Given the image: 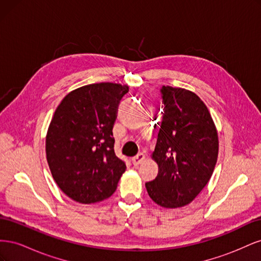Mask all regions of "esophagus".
Wrapping results in <instances>:
<instances>
[{
    "mask_svg": "<svg viewBox=\"0 0 261 261\" xmlns=\"http://www.w3.org/2000/svg\"><path fill=\"white\" fill-rule=\"evenodd\" d=\"M144 160H145V154L144 153H138L136 156L133 158L132 163L135 165V167H137V165H139Z\"/></svg>",
    "mask_w": 261,
    "mask_h": 261,
    "instance_id": "obj_1",
    "label": "esophagus"
}]
</instances>
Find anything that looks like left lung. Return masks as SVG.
<instances>
[{
  "label": "left lung",
  "mask_w": 261,
  "mask_h": 261,
  "mask_svg": "<svg viewBox=\"0 0 261 261\" xmlns=\"http://www.w3.org/2000/svg\"><path fill=\"white\" fill-rule=\"evenodd\" d=\"M163 115L152 159L159 172L147 192L164 208L192 202L215 170L219 139L208 108L196 93L171 86L160 89Z\"/></svg>",
  "instance_id": "1"
}]
</instances>
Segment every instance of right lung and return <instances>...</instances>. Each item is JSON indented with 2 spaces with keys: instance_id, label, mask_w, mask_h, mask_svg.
I'll list each match as a JSON object with an SVG mask.
<instances>
[{
  "instance_id": "add662e5",
  "label": "right lung",
  "mask_w": 261,
  "mask_h": 261,
  "mask_svg": "<svg viewBox=\"0 0 261 261\" xmlns=\"http://www.w3.org/2000/svg\"><path fill=\"white\" fill-rule=\"evenodd\" d=\"M128 86L100 83L81 87L62 100L45 139L55 183L69 198L93 203L111 196L126 170L114 152L113 126Z\"/></svg>"
}]
</instances>
